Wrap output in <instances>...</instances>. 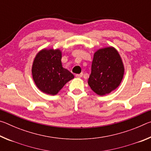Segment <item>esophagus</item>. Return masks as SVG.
I'll return each mask as SVG.
<instances>
[{
  "mask_svg": "<svg viewBox=\"0 0 151 151\" xmlns=\"http://www.w3.org/2000/svg\"><path fill=\"white\" fill-rule=\"evenodd\" d=\"M83 74L81 73V74H76L75 76H76V77H77V78H81L83 76Z\"/></svg>",
  "mask_w": 151,
  "mask_h": 151,
  "instance_id": "34e87169",
  "label": "esophagus"
}]
</instances>
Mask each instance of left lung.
<instances>
[{
	"instance_id": "obj_1",
	"label": "left lung",
	"mask_w": 151,
	"mask_h": 151,
	"mask_svg": "<svg viewBox=\"0 0 151 151\" xmlns=\"http://www.w3.org/2000/svg\"><path fill=\"white\" fill-rule=\"evenodd\" d=\"M124 72L123 63L116 48H102L94 54L88 84L98 95H106L120 85Z\"/></svg>"
}]
</instances>
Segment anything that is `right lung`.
<instances>
[{
  "instance_id": "1",
  "label": "right lung",
  "mask_w": 151,
  "mask_h": 151,
  "mask_svg": "<svg viewBox=\"0 0 151 151\" xmlns=\"http://www.w3.org/2000/svg\"><path fill=\"white\" fill-rule=\"evenodd\" d=\"M61 58L62 52L58 48H43L33 60V80L44 93L56 95L66 83L74 78L73 74L63 67Z\"/></svg>"
}]
</instances>
